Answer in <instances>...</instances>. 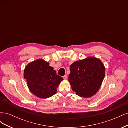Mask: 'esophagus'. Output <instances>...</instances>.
Returning a JSON list of instances; mask_svg holds the SVG:
<instances>
[{"mask_svg":"<svg viewBox=\"0 0 128 128\" xmlns=\"http://www.w3.org/2000/svg\"><path fill=\"white\" fill-rule=\"evenodd\" d=\"M63 78L64 80H67V75H64L63 76Z\"/></svg>","mask_w":128,"mask_h":128,"instance_id":"esophagus-1","label":"esophagus"}]
</instances>
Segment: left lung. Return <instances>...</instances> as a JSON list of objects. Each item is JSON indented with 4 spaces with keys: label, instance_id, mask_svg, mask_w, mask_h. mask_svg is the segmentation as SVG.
Instances as JSON below:
<instances>
[{
    "label": "left lung",
    "instance_id": "left-lung-1",
    "mask_svg": "<svg viewBox=\"0 0 128 128\" xmlns=\"http://www.w3.org/2000/svg\"><path fill=\"white\" fill-rule=\"evenodd\" d=\"M70 70L68 78L73 91L84 98L96 94L105 74L102 62L94 57L75 61L70 65Z\"/></svg>",
    "mask_w": 128,
    "mask_h": 128
}]
</instances>
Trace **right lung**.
Returning a JSON list of instances; mask_svg holds the SVG:
<instances>
[{
    "mask_svg": "<svg viewBox=\"0 0 128 128\" xmlns=\"http://www.w3.org/2000/svg\"><path fill=\"white\" fill-rule=\"evenodd\" d=\"M29 90L40 98L50 97L56 92V88L64 79L58 75L48 62L38 59L29 63L24 70Z\"/></svg>",
    "mask_w": 128,
    "mask_h": 128,
    "instance_id": "add662e5",
    "label": "right lung"
}]
</instances>
